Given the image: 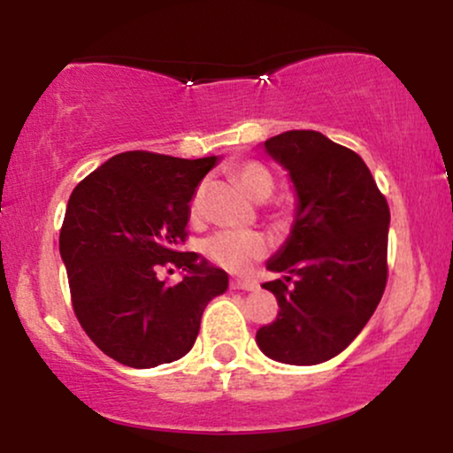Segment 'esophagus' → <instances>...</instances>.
Here are the masks:
<instances>
[{
	"label": "esophagus",
	"instance_id": "1",
	"mask_svg": "<svg viewBox=\"0 0 453 453\" xmlns=\"http://www.w3.org/2000/svg\"><path fill=\"white\" fill-rule=\"evenodd\" d=\"M232 288L242 289V292H257L259 285H257V280H253V279H234Z\"/></svg>",
	"mask_w": 453,
	"mask_h": 453
}]
</instances>
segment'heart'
Masks as SVG:
<instances>
[{"instance_id":"heart-1","label":"heart","mask_w":453,"mask_h":453,"mask_svg":"<svg viewBox=\"0 0 453 453\" xmlns=\"http://www.w3.org/2000/svg\"><path fill=\"white\" fill-rule=\"evenodd\" d=\"M230 176L244 194L256 202L268 200L274 189L273 176L257 161L236 164L230 170ZM202 209H204V185L197 187L194 197H191V217L197 219L202 215ZM202 251L217 266L230 270V273H244V270L251 268L253 262L266 256L268 241L257 232H217L211 238H206L202 244Z\"/></svg>"}]
</instances>
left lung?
Returning <instances> with one entry per match:
<instances>
[{
	"label": "left lung",
	"mask_w": 453,
	"mask_h": 453,
	"mask_svg": "<svg viewBox=\"0 0 453 453\" xmlns=\"http://www.w3.org/2000/svg\"><path fill=\"white\" fill-rule=\"evenodd\" d=\"M262 147L292 180L296 212L266 262L285 277L262 285L279 315L256 341L270 360L313 366L345 351L375 313L388 280L389 206L360 155L324 134L292 129Z\"/></svg>",
	"instance_id": "left-lung-1"
}]
</instances>
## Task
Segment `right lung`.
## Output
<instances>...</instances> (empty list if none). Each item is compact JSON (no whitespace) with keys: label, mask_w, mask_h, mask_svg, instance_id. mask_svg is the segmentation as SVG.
I'll return each instance as SVG.
<instances>
[{"label":"right lung","mask_w":453,"mask_h":453,"mask_svg":"<svg viewBox=\"0 0 453 453\" xmlns=\"http://www.w3.org/2000/svg\"><path fill=\"white\" fill-rule=\"evenodd\" d=\"M217 161L127 150L72 191L59 234L72 306L112 360L153 368L183 357L206 304L227 289L226 270L179 249L196 187ZM164 263L184 270L180 284L157 279Z\"/></svg>","instance_id":"obj_1"}]
</instances>
